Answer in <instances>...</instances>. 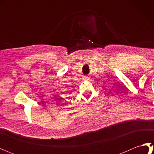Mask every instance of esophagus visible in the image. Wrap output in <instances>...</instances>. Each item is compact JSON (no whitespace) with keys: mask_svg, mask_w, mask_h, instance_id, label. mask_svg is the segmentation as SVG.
I'll return each instance as SVG.
<instances>
[{"mask_svg":"<svg viewBox=\"0 0 154 154\" xmlns=\"http://www.w3.org/2000/svg\"><path fill=\"white\" fill-rule=\"evenodd\" d=\"M89 79V77H87V76H85L84 77V80H88Z\"/></svg>","mask_w":154,"mask_h":154,"instance_id":"34e87169","label":"esophagus"}]
</instances>
